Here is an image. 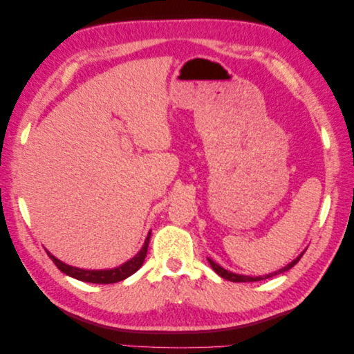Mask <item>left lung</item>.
<instances>
[{"label":"left lung","mask_w":354,"mask_h":354,"mask_svg":"<svg viewBox=\"0 0 354 354\" xmlns=\"http://www.w3.org/2000/svg\"><path fill=\"white\" fill-rule=\"evenodd\" d=\"M304 252H306V251H304ZM304 252L299 254L292 263H289L286 267H283V269H281V270H277V272L270 273V274H266V276H254V277H252V276H243V274L232 273V272H229V270H226V269H223V267H221V266H218L217 263H214L211 259H208V261H209V264H211V267H212V270L216 272L217 274H220V276L223 277V279L230 281V282H257V281L269 279V277H272V276H276V274H279V273H283V272L289 270V269H291V267H294V266L299 261V259H301Z\"/></svg>","instance_id":"8db88e82"}]
</instances>
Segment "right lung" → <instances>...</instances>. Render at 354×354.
<instances>
[{
    "instance_id": "obj_1",
    "label": "right lung",
    "mask_w": 354,
    "mask_h": 354,
    "mask_svg": "<svg viewBox=\"0 0 354 354\" xmlns=\"http://www.w3.org/2000/svg\"><path fill=\"white\" fill-rule=\"evenodd\" d=\"M149 241H151V232H149L147 238L142 246V250L138 251L130 261L124 263L120 267H115V269H109V270H84V269H78V267H72L68 266L65 263H62L60 260H57L55 255H51L48 251V257L57 266V269L60 272H63L68 276L75 277V279L82 281V282H90V283H115L127 279L128 276H131L133 273H136L138 269H140L146 254H147V246H149Z\"/></svg>"
}]
</instances>
